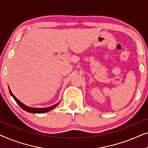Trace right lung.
I'll return each instance as SVG.
<instances>
[{
    "mask_svg": "<svg viewBox=\"0 0 148 148\" xmlns=\"http://www.w3.org/2000/svg\"><path fill=\"white\" fill-rule=\"evenodd\" d=\"M9 89V92H10V94L12 96H13V98L15 99V100L16 101V102L18 104H19V106L21 107L22 109H23L24 110L27 111L28 112H31V113H44V112H48V111L52 110V109H54L55 108L56 106H57L58 104H59V102L57 103V104L53 105V106H49V107H47V108H32V107H29V106H27L25 105L24 104H23L21 102H20V101L18 100V99L16 98V97L14 96L13 94V93L11 92V90Z\"/></svg>",
    "mask_w": 148,
    "mask_h": 148,
    "instance_id": "1",
    "label": "right lung"
}]
</instances>
